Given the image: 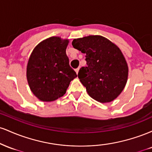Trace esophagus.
<instances>
[{"mask_svg":"<svg viewBox=\"0 0 152 152\" xmlns=\"http://www.w3.org/2000/svg\"><path fill=\"white\" fill-rule=\"evenodd\" d=\"M75 71H76V74H78V71H79V68H78V69H75Z\"/></svg>","mask_w":152,"mask_h":152,"instance_id":"34e87169","label":"esophagus"}]
</instances>
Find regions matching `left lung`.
Masks as SVG:
<instances>
[{
    "label": "left lung",
    "instance_id": "1",
    "mask_svg": "<svg viewBox=\"0 0 152 152\" xmlns=\"http://www.w3.org/2000/svg\"><path fill=\"white\" fill-rule=\"evenodd\" d=\"M74 48L86 53L87 66L78 77L87 93L101 103L114 101L124 90L129 68L119 48L102 36H88L72 41Z\"/></svg>",
    "mask_w": 152,
    "mask_h": 152
}]
</instances>
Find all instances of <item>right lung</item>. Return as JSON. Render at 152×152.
<instances>
[{
    "label": "right lung",
    "mask_w": 152,
    "mask_h": 152,
    "mask_svg": "<svg viewBox=\"0 0 152 152\" xmlns=\"http://www.w3.org/2000/svg\"><path fill=\"white\" fill-rule=\"evenodd\" d=\"M69 43V39L52 36L38 43L29 57L27 81L41 102H53L63 96L70 82L77 77L66 53Z\"/></svg>",
    "instance_id": "1"
}]
</instances>
